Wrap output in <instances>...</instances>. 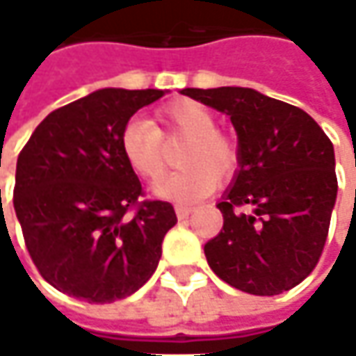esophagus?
<instances>
[{"label": "esophagus", "instance_id": "obj_1", "mask_svg": "<svg viewBox=\"0 0 356 356\" xmlns=\"http://www.w3.org/2000/svg\"><path fill=\"white\" fill-rule=\"evenodd\" d=\"M191 211H193V210H191V208H187V206H177V208H175V213H177L179 220L187 218V216H189Z\"/></svg>", "mask_w": 356, "mask_h": 356}]
</instances>
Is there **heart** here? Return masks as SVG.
Listing matches in <instances>:
<instances>
[{
  "instance_id": "b5f03b06",
  "label": "heart",
  "mask_w": 356,
  "mask_h": 356,
  "mask_svg": "<svg viewBox=\"0 0 356 356\" xmlns=\"http://www.w3.org/2000/svg\"><path fill=\"white\" fill-rule=\"evenodd\" d=\"M185 140L179 152V173L161 181L154 195L175 204H195L210 195L218 181L232 177L238 165V145L216 128L210 108L193 99H177L156 112V126L130 120L120 134L126 165L146 181L163 177L169 165L167 146Z\"/></svg>"
}]
</instances>
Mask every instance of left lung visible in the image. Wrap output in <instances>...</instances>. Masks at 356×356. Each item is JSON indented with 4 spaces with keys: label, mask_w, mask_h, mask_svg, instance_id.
Listing matches in <instances>:
<instances>
[{
    "label": "left lung",
    "mask_w": 356,
    "mask_h": 356,
    "mask_svg": "<svg viewBox=\"0 0 356 356\" xmlns=\"http://www.w3.org/2000/svg\"><path fill=\"white\" fill-rule=\"evenodd\" d=\"M226 113L238 169L218 208L224 226L204 252L211 271L252 296L289 291L314 271L337 204L334 146L304 110L250 87L183 89Z\"/></svg>",
    "instance_id": "8db88e82"
}]
</instances>
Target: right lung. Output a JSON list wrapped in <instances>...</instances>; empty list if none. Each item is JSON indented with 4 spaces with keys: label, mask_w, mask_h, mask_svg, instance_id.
<instances>
[{
    "label": "right lung",
    "mask_w": 356,
    "mask_h": 356,
    "mask_svg": "<svg viewBox=\"0 0 356 356\" xmlns=\"http://www.w3.org/2000/svg\"><path fill=\"white\" fill-rule=\"evenodd\" d=\"M163 89H97L49 113L17 156L14 210L28 252L58 291L112 304L156 271L165 234L177 224L169 202H143L120 134Z\"/></svg>",
    "instance_id": "1"
}]
</instances>
